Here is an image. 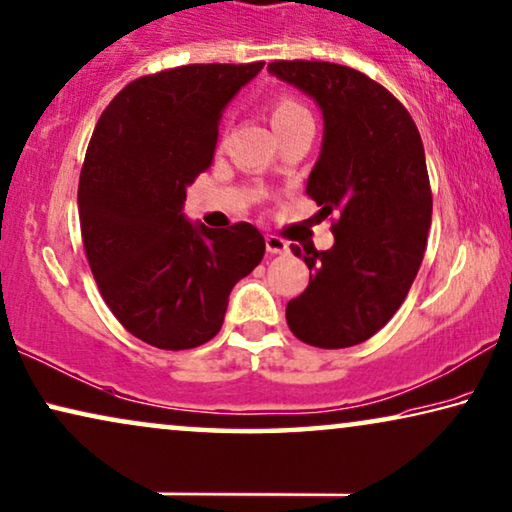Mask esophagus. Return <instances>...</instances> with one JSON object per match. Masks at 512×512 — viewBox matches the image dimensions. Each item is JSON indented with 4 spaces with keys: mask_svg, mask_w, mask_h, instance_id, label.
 Masks as SVG:
<instances>
[{
    "mask_svg": "<svg viewBox=\"0 0 512 512\" xmlns=\"http://www.w3.org/2000/svg\"><path fill=\"white\" fill-rule=\"evenodd\" d=\"M265 249H268L270 254H288V242L277 238V235H268V238H265Z\"/></svg>",
    "mask_w": 512,
    "mask_h": 512,
    "instance_id": "obj_1",
    "label": "esophagus"
}]
</instances>
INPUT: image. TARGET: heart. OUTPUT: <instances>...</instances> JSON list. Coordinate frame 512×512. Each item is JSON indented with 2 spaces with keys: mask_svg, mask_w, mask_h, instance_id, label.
<instances>
[{
  "mask_svg": "<svg viewBox=\"0 0 512 512\" xmlns=\"http://www.w3.org/2000/svg\"><path fill=\"white\" fill-rule=\"evenodd\" d=\"M302 117H309L307 108L302 106L300 101H295L293 96H286V94H281V96H277V99L272 101V110H270V122H272L274 131L284 129V127H288V124H293V122L302 120Z\"/></svg>",
  "mask_w": 512,
  "mask_h": 512,
  "instance_id": "b5f03b06",
  "label": "heart"
}]
</instances>
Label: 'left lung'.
<instances>
[{
    "mask_svg": "<svg viewBox=\"0 0 512 512\" xmlns=\"http://www.w3.org/2000/svg\"><path fill=\"white\" fill-rule=\"evenodd\" d=\"M323 113V143L307 196L332 224L328 251L293 244L309 268L305 293L286 305L300 342L346 348L367 342L409 293L432 226V191L416 122L365 73L330 62H272Z\"/></svg>",
    "mask_w": 512,
    "mask_h": 512,
    "instance_id": "left-lung-1",
    "label": "left lung"
}]
</instances>
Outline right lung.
I'll return each instance as SVG.
<instances>
[{
  "mask_svg": "<svg viewBox=\"0 0 512 512\" xmlns=\"http://www.w3.org/2000/svg\"><path fill=\"white\" fill-rule=\"evenodd\" d=\"M263 64L138 78L96 122L78 184L85 254L106 305L145 344L210 342L233 286L263 261L256 226L207 228L182 212L187 187L212 164L221 113Z\"/></svg>",
  "mask_w": 512,
  "mask_h": 512,
  "instance_id": "add662e5",
  "label": "right lung"
}]
</instances>
